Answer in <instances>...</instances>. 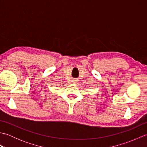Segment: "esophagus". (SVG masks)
<instances>
[{"mask_svg":"<svg viewBox=\"0 0 147 147\" xmlns=\"http://www.w3.org/2000/svg\"><path fill=\"white\" fill-rule=\"evenodd\" d=\"M72 83H78V80L77 79H73L72 80Z\"/></svg>","mask_w":147,"mask_h":147,"instance_id":"obj_1","label":"esophagus"}]
</instances>
